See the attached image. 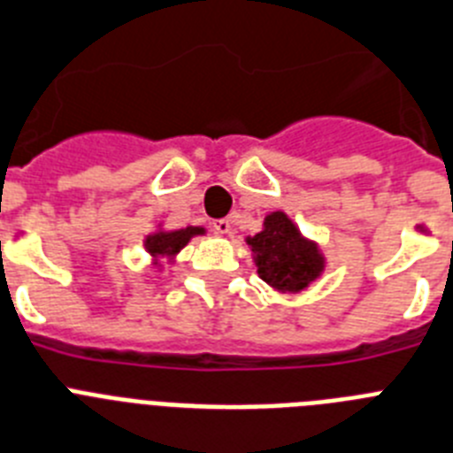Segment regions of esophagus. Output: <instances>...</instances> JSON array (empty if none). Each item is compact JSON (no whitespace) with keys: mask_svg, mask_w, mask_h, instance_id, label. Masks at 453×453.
<instances>
[{"mask_svg":"<svg viewBox=\"0 0 453 453\" xmlns=\"http://www.w3.org/2000/svg\"><path fill=\"white\" fill-rule=\"evenodd\" d=\"M230 221L227 219H219V221H214V232L216 234H227L230 232Z\"/></svg>","mask_w":453,"mask_h":453,"instance_id":"obj_1","label":"esophagus"}]
</instances>
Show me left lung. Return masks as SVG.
<instances>
[{"label": "left lung", "instance_id": "8db88e82", "mask_svg": "<svg viewBox=\"0 0 453 453\" xmlns=\"http://www.w3.org/2000/svg\"><path fill=\"white\" fill-rule=\"evenodd\" d=\"M246 243L257 275L275 292H305L326 269L319 243L305 237L282 210L266 214L262 230L255 237H246Z\"/></svg>", "mask_w": 453, "mask_h": 453}]
</instances>
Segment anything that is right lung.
I'll list each match as a JSON object with an SVG mask.
<instances>
[{
    "label": "right lung",
    "instance_id": "1",
    "mask_svg": "<svg viewBox=\"0 0 453 453\" xmlns=\"http://www.w3.org/2000/svg\"><path fill=\"white\" fill-rule=\"evenodd\" d=\"M198 234H207L203 226H187L180 230H166L164 223H157L155 230L143 237V249L148 250L152 259V266L164 269V266L178 265L180 250Z\"/></svg>",
    "mask_w": 453,
    "mask_h": 453
}]
</instances>
